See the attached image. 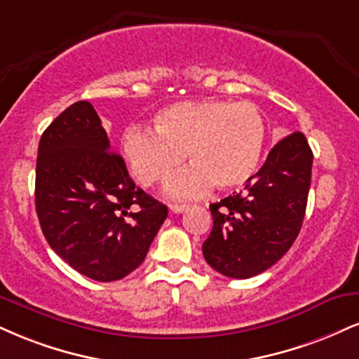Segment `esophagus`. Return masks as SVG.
<instances>
[{"instance_id":"esophagus-1","label":"esophagus","mask_w":359,"mask_h":359,"mask_svg":"<svg viewBox=\"0 0 359 359\" xmlns=\"http://www.w3.org/2000/svg\"><path fill=\"white\" fill-rule=\"evenodd\" d=\"M168 209H170L174 214H180V212H184V210L189 209V204H170L168 205Z\"/></svg>"}]
</instances>
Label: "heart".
Instances as JSON below:
<instances>
[{
    "instance_id": "obj_1",
    "label": "heart",
    "mask_w": 359,
    "mask_h": 359,
    "mask_svg": "<svg viewBox=\"0 0 359 359\" xmlns=\"http://www.w3.org/2000/svg\"><path fill=\"white\" fill-rule=\"evenodd\" d=\"M152 123L154 132L128 128L122 152L145 187L170 175L184 153L191 165L165 184L172 197L197 196L210 184L219 191L241 187L252 177L264 149V115L250 102H175L158 110Z\"/></svg>"
}]
</instances>
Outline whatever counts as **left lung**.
I'll return each instance as SVG.
<instances>
[{"mask_svg": "<svg viewBox=\"0 0 359 359\" xmlns=\"http://www.w3.org/2000/svg\"><path fill=\"white\" fill-rule=\"evenodd\" d=\"M313 152L301 132L273 147L243 192L210 204L214 226L202 244L207 264L248 279L274 266L299 234L308 204Z\"/></svg>", "mask_w": 359, "mask_h": 359, "instance_id": "obj_1", "label": "left lung"}]
</instances>
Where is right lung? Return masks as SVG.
Segmentation results:
<instances>
[{
	"label": "right lung",
	"mask_w": 359,
	"mask_h": 359,
	"mask_svg": "<svg viewBox=\"0 0 359 359\" xmlns=\"http://www.w3.org/2000/svg\"><path fill=\"white\" fill-rule=\"evenodd\" d=\"M34 204L50 248L86 278L110 283L144 262L167 207L135 187L110 152L100 116L76 102L43 132Z\"/></svg>",
	"instance_id": "add662e5"
}]
</instances>
